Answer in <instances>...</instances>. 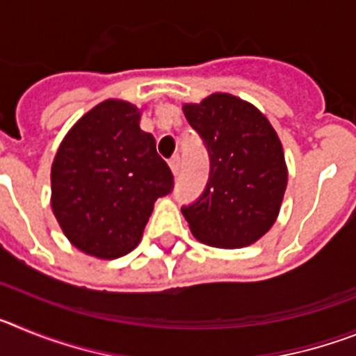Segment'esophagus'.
Masks as SVG:
<instances>
[{
    "label": "esophagus",
    "instance_id": "1",
    "mask_svg": "<svg viewBox=\"0 0 356 356\" xmlns=\"http://www.w3.org/2000/svg\"><path fill=\"white\" fill-rule=\"evenodd\" d=\"M169 168H171V171H172V175H178V172H180V156L178 155H175L172 156L171 160H169Z\"/></svg>",
    "mask_w": 356,
    "mask_h": 356
}]
</instances>
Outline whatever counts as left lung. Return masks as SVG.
<instances>
[{
    "mask_svg": "<svg viewBox=\"0 0 356 356\" xmlns=\"http://www.w3.org/2000/svg\"><path fill=\"white\" fill-rule=\"evenodd\" d=\"M184 114L210 156L207 188L181 209L188 228L209 246H250L275 225L287 188L278 134L257 106L228 92L185 103Z\"/></svg>",
    "mask_w": 356,
    "mask_h": 356,
    "instance_id": "1",
    "label": "left lung"
}]
</instances>
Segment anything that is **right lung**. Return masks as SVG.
<instances>
[{
	"mask_svg": "<svg viewBox=\"0 0 356 356\" xmlns=\"http://www.w3.org/2000/svg\"><path fill=\"white\" fill-rule=\"evenodd\" d=\"M140 112L105 99L67 131L51 165V209L72 246L103 260L130 253L172 172L140 130Z\"/></svg>",
	"mask_w": 356,
	"mask_h": 356,
	"instance_id": "add662e5",
	"label": "right lung"
}]
</instances>
